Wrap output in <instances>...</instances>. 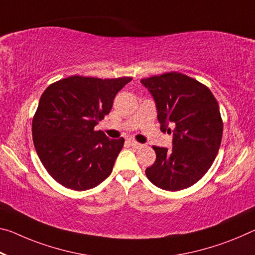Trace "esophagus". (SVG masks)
<instances>
[{
  "label": "esophagus",
  "mask_w": 255,
  "mask_h": 255,
  "mask_svg": "<svg viewBox=\"0 0 255 255\" xmlns=\"http://www.w3.org/2000/svg\"><path fill=\"white\" fill-rule=\"evenodd\" d=\"M129 145H130V146H132V147H135V148H139V147L143 146V144L137 143V142H135V140H129Z\"/></svg>",
  "instance_id": "obj_1"
}]
</instances>
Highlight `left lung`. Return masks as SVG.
Listing matches in <instances>:
<instances>
[{
    "instance_id": "1",
    "label": "left lung",
    "mask_w": 255,
    "mask_h": 255,
    "mask_svg": "<svg viewBox=\"0 0 255 255\" xmlns=\"http://www.w3.org/2000/svg\"><path fill=\"white\" fill-rule=\"evenodd\" d=\"M140 83L154 100L161 130L172 132L171 148L153 146L156 160L146 177L164 191L187 188L207 173L219 151L224 126L217 100L207 86L179 72Z\"/></svg>"
}]
</instances>
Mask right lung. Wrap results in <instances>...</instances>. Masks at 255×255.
I'll return each mask as SVG.
<instances>
[{"mask_svg":"<svg viewBox=\"0 0 255 255\" xmlns=\"http://www.w3.org/2000/svg\"><path fill=\"white\" fill-rule=\"evenodd\" d=\"M130 80L71 76L44 91L33 119V140L40 162L59 184L87 191L110 175L125 139H110L94 127Z\"/></svg>","mask_w":255,"mask_h":255,"instance_id":"add662e5","label":"right lung"}]
</instances>
